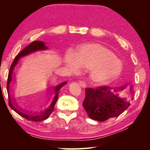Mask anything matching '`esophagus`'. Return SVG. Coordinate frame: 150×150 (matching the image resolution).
I'll return each instance as SVG.
<instances>
[{"label": "esophagus", "mask_w": 150, "mask_h": 150, "mask_svg": "<svg viewBox=\"0 0 150 150\" xmlns=\"http://www.w3.org/2000/svg\"><path fill=\"white\" fill-rule=\"evenodd\" d=\"M79 85H80L83 88H85L86 86V84H85V83L84 82V81H80V82H79Z\"/></svg>", "instance_id": "1"}]
</instances>
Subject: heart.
Segmentation results:
<instances>
[{"label":"heart","instance_id":"obj_1","mask_svg":"<svg viewBox=\"0 0 150 150\" xmlns=\"http://www.w3.org/2000/svg\"><path fill=\"white\" fill-rule=\"evenodd\" d=\"M64 64L71 73L77 74L87 68L89 80L104 84L115 79L122 70V63L110 50L99 44H87L77 49L76 54H66Z\"/></svg>","mask_w":150,"mask_h":150}]
</instances>
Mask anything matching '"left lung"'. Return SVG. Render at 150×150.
Listing matches in <instances>:
<instances>
[{
    "instance_id": "8db88e82",
    "label": "left lung",
    "mask_w": 150,
    "mask_h": 150,
    "mask_svg": "<svg viewBox=\"0 0 150 150\" xmlns=\"http://www.w3.org/2000/svg\"><path fill=\"white\" fill-rule=\"evenodd\" d=\"M126 86L127 84H125L112 88L104 86L95 89H86L83 106L88 116L94 120L104 121L120 115L130 105L126 98L119 94ZM129 90L130 93H133V86H130Z\"/></svg>"
}]
</instances>
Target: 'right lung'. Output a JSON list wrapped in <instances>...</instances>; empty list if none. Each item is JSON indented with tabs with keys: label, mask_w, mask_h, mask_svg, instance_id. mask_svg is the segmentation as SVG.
<instances>
[{
	"label": "right lung",
	"mask_w": 150,
	"mask_h": 150,
	"mask_svg": "<svg viewBox=\"0 0 150 150\" xmlns=\"http://www.w3.org/2000/svg\"><path fill=\"white\" fill-rule=\"evenodd\" d=\"M48 47L46 46L45 42L43 41H40V40H35L31 44H30L29 46L25 47L22 51L18 54L17 56H16L15 59L13 60L12 64L11 66V68L8 71V79H7V90L8 93V104H9L10 107L12 110L16 112L18 115L22 116L26 120L29 121H40L47 119L49 116L51 115L54 110V106L57 101L58 99V95L59 93L60 89L62 86H64L67 84L66 81L61 83L59 84H57L56 86L54 88V96L53 100L49 107H47L46 110H44L42 111L37 112H32V111H24L22 110L20 107L18 106L17 103L15 101V99L12 98V95L10 94L9 88H10V84L12 80V74L13 71L14 69L16 66L19 60L21 58L26 56L29 54L35 52L39 51H44V50H47ZM50 89V88H49ZM49 93L51 91V89L49 90Z\"/></svg>",
	"instance_id": "1"
}]
</instances>
